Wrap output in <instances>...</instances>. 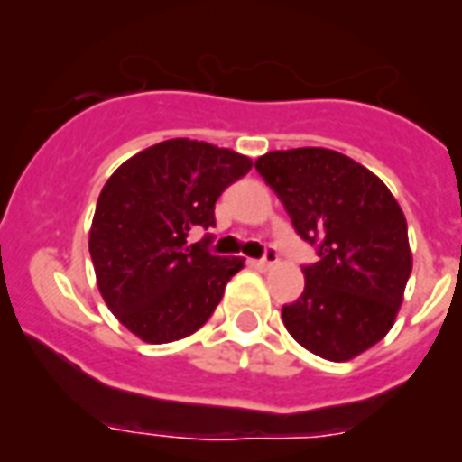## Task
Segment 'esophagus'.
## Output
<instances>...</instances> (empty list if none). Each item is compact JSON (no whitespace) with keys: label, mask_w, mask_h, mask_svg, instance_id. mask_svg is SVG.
I'll return each mask as SVG.
<instances>
[{"label":"esophagus","mask_w":462,"mask_h":462,"mask_svg":"<svg viewBox=\"0 0 462 462\" xmlns=\"http://www.w3.org/2000/svg\"><path fill=\"white\" fill-rule=\"evenodd\" d=\"M274 263H276V251L272 246L264 248L263 258L254 260V264H255V267H258V270H267V267H272V264H274Z\"/></svg>","instance_id":"34e87169"}]
</instances>
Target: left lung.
<instances>
[{
  "label": "left lung",
  "instance_id": "left-lung-1",
  "mask_svg": "<svg viewBox=\"0 0 462 462\" xmlns=\"http://www.w3.org/2000/svg\"><path fill=\"white\" fill-rule=\"evenodd\" d=\"M316 263L283 326L320 358H356L393 328L411 274L407 220L379 176L328 148L272 151L255 162Z\"/></svg>",
  "mask_w": 462,
  "mask_h": 462
}]
</instances>
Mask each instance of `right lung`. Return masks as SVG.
<instances>
[{
	"instance_id": "obj_1",
	"label": "right lung",
	"mask_w": 462,
	"mask_h": 462,
	"mask_svg": "<svg viewBox=\"0 0 462 462\" xmlns=\"http://www.w3.org/2000/svg\"><path fill=\"white\" fill-rule=\"evenodd\" d=\"M244 155L190 139L155 143L123 162L102 188L90 258L104 302L143 342L192 335L218 307L242 258L208 251L216 199L248 174Z\"/></svg>"
}]
</instances>
